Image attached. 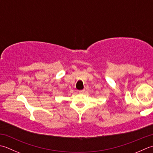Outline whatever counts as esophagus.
I'll list each match as a JSON object with an SVG mask.
<instances>
[{"label":"esophagus","instance_id":"34e87169","mask_svg":"<svg viewBox=\"0 0 153 153\" xmlns=\"http://www.w3.org/2000/svg\"><path fill=\"white\" fill-rule=\"evenodd\" d=\"M84 91H85V89H82V90L78 91V92L79 93V94H83V93H84Z\"/></svg>","mask_w":153,"mask_h":153}]
</instances>
